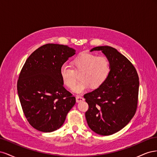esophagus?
<instances>
[{"mask_svg":"<svg viewBox=\"0 0 157 157\" xmlns=\"http://www.w3.org/2000/svg\"><path fill=\"white\" fill-rule=\"evenodd\" d=\"M76 101H77V103H80V102L84 101V99L81 96H77V97H76Z\"/></svg>","mask_w":157,"mask_h":157,"instance_id":"esophagus-1","label":"esophagus"}]
</instances>
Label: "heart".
Instances as JSON below:
<instances>
[{
    "mask_svg": "<svg viewBox=\"0 0 157 157\" xmlns=\"http://www.w3.org/2000/svg\"><path fill=\"white\" fill-rule=\"evenodd\" d=\"M74 70L67 65L60 67V76L63 83L69 88H73L75 82V72H81V81L75 86L73 91L82 94L89 88L97 89L106 81L111 67L108 59L105 56H96L90 53H82L72 61Z\"/></svg>",
    "mask_w": 157,
    "mask_h": 157,
    "instance_id": "heart-1",
    "label": "heart"
}]
</instances>
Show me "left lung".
Here are the masks:
<instances>
[{"mask_svg":"<svg viewBox=\"0 0 157 157\" xmlns=\"http://www.w3.org/2000/svg\"><path fill=\"white\" fill-rule=\"evenodd\" d=\"M110 63L111 70L101 87L84 94L89 105L86 112L90 129L101 136H109L125 127L135 115L139 92L137 71L124 56L113 47L97 46Z\"/></svg>","mask_w":157,"mask_h":157,"instance_id":"1","label":"left lung"}]
</instances>
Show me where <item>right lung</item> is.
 <instances>
[{"instance_id": "1", "label": "right lung", "mask_w": 157, "mask_h": 157, "mask_svg": "<svg viewBox=\"0 0 157 157\" xmlns=\"http://www.w3.org/2000/svg\"><path fill=\"white\" fill-rule=\"evenodd\" d=\"M75 52L67 46L47 44L33 52L23 65L17 94L25 117L37 130L59 129L75 105L76 99L63 87L59 71Z\"/></svg>"}]
</instances>
